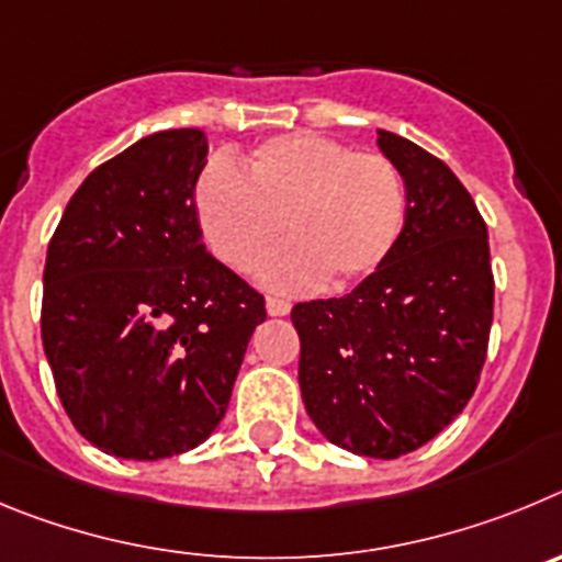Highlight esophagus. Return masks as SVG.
<instances>
[{
  "label": "esophagus",
  "instance_id": "34e87169",
  "mask_svg": "<svg viewBox=\"0 0 562 562\" xmlns=\"http://www.w3.org/2000/svg\"><path fill=\"white\" fill-rule=\"evenodd\" d=\"M266 311H269L271 316H288V313H291V302L280 300V296H269V300H266Z\"/></svg>",
  "mask_w": 562,
  "mask_h": 562
}]
</instances>
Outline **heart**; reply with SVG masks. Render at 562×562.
Returning <instances> with one entry per match:
<instances>
[{
  "mask_svg": "<svg viewBox=\"0 0 562 562\" xmlns=\"http://www.w3.org/2000/svg\"><path fill=\"white\" fill-rule=\"evenodd\" d=\"M195 212L206 246L229 269H255L288 232L293 246L266 262L262 280L347 288L392 257L406 226V187L383 154L300 131L260 143L240 170L212 161L195 184Z\"/></svg>",
  "mask_w": 562,
  "mask_h": 562,
  "instance_id": "b5f03b06",
  "label": "heart"
}]
</instances>
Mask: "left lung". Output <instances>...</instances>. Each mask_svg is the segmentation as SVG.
<instances>
[{
	"mask_svg": "<svg viewBox=\"0 0 562 562\" xmlns=\"http://www.w3.org/2000/svg\"><path fill=\"white\" fill-rule=\"evenodd\" d=\"M406 184V226L383 269L341 300L293 305L302 401L333 445L397 459L476 392L493 325L487 224L453 170L378 131Z\"/></svg>",
	"mask_w": 562,
	"mask_h": 562,
	"instance_id": "1",
	"label": "left lung"
}]
</instances>
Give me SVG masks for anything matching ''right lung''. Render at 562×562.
<instances>
[{"mask_svg":"<svg viewBox=\"0 0 562 562\" xmlns=\"http://www.w3.org/2000/svg\"><path fill=\"white\" fill-rule=\"evenodd\" d=\"M199 128L150 134L86 176L47 249L42 341L72 426L154 462L204 442L229 406L266 300L201 244Z\"/></svg>","mask_w":562,"mask_h":562,"instance_id":"right-lung-1","label":"right lung"}]
</instances>
